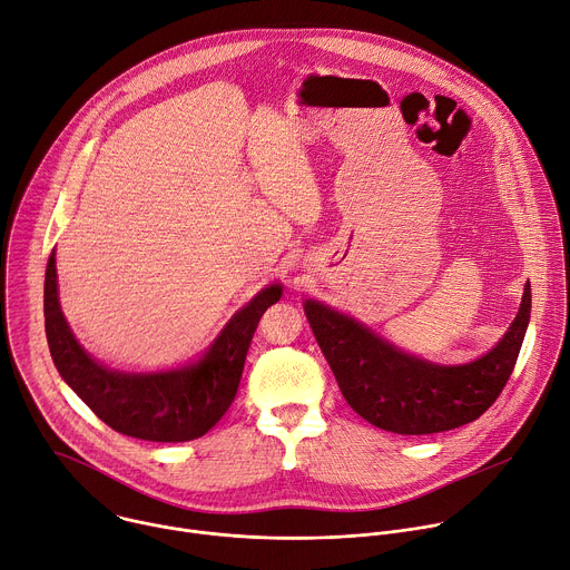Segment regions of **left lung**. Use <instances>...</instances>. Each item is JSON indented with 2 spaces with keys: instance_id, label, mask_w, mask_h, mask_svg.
Masks as SVG:
<instances>
[{
  "instance_id": "left-lung-1",
  "label": "left lung",
  "mask_w": 570,
  "mask_h": 570,
  "mask_svg": "<svg viewBox=\"0 0 570 570\" xmlns=\"http://www.w3.org/2000/svg\"><path fill=\"white\" fill-rule=\"evenodd\" d=\"M530 284L503 341L466 365H435L372 334L354 317L304 302L313 336L352 409L376 429L429 435L478 420L503 392L528 330Z\"/></svg>"
}]
</instances>
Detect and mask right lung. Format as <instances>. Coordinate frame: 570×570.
<instances>
[{
  "label": "right lung",
  "instance_id": "obj_1",
  "mask_svg": "<svg viewBox=\"0 0 570 570\" xmlns=\"http://www.w3.org/2000/svg\"><path fill=\"white\" fill-rule=\"evenodd\" d=\"M282 286L264 288L243 306L198 358L167 370H119L95 361L73 338L58 304L56 259L45 273V332L51 358L67 385L117 433L148 442L203 438L232 405L243 363L264 311Z\"/></svg>",
  "mask_w": 570,
  "mask_h": 570
}]
</instances>
